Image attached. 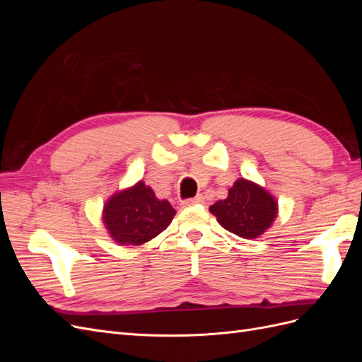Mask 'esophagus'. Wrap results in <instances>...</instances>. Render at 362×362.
Segmentation results:
<instances>
[{
    "instance_id": "1",
    "label": "esophagus",
    "mask_w": 362,
    "mask_h": 362,
    "mask_svg": "<svg viewBox=\"0 0 362 362\" xmlns=\"http://www.w3.org/2000/svg\"><path fill=\"white\" fill-rule=\"evenodd\" d=\"M204 202V196L202 194H198L194 196V198H190V199H185L182 202L184 206H190V205H196V204H202Z\"/></svg>"
}]
</instances>
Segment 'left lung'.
<instances>
[{
  "label": "left lung",
  "mask_w": 362,
  "mask_h": 362,
  "mask_svg": "<svg viewBox=\"0 0 362 362\" xmlns=\"http://www.w3.org/2000/svg\"><path fill=\"white\" fill-rule=\"evenodd\" d=\"M229 233L243 238H257L275 221L278 204L273 196L247 180H237L228 192V198L210 206Z\"/></svg>",
  "instance_id": "obj_1"
}]
</instances>
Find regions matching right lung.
<instances>
[{
  "mask_svg": "<svg viewBox=\"0 0 362 362\" xmlns=\"http://www.w3.org/2000/svg\"><path fill=\"white\" fill-rule=\"evenodd\" d=\"M175 216L169 201L158 199L145 182L116 193L104 206V223L119 245L140 246L166 229Z\"/></svg>",
  "mask_w": 362,
  "mask_h": 362,
  "instance_id": "add662e5",
  "label": "right lung"
}]
</instances>
